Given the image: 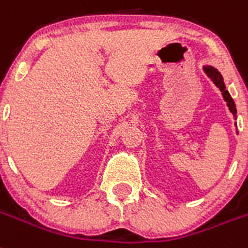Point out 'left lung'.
I'll use <instances>...</instances> for the list:
<instances>
[{
    "instance_id": "left-lung-1",
    "label": "left lung",
    "mask_w": 248,
    "mask_h": 248,
    "mask_svg": "<svg viewBox=\"0 0 248 248\" xmlns=\"http://www.w3.org/2000/svg\"><path fill=\"white\" fill-rule=\"evenodd\" d=\"M203 71L204 73H206V75L212 79V82L216 85V87L219 88V91H221V93H222L223 96V100H225V102L227 103L228 109H230V112L233 115L234 120H237V115H236V113H237L236 105H234V101L232 100L230 92L226 90V85L225 82H223V77L222 75H221V72H219L217 68H215L214 66H203ZM236 132H237V130H236Z\"/></svg>"
}]
</instances>
